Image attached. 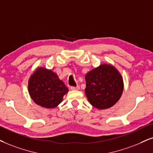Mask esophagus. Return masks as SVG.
Returning <instances> with one entry per match:
<instances>
[{
    "label": "esophagus",
    "mask_w": 153,
    "mask_h": 153,
    "mask_svg": "<svg viewBox=\"0 0 153 153\" xmlns=\"http://www.w3.org/2000/svg\"><path fill=\"white\" fill-rule=\"evenodd\" d=\"M71 89L72 90H78L79 89H80V87H79L78 85H77V86H71Z\"/></svg>",
    "instance_id": "obj_1"
}]
</instances>
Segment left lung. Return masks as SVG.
<instances>
[{"label": "left lung", "instance_id": "1", "mask_svg": "<svg viewBox=\"0 0 153 153\" xmlns=\"http://www.w3.org/2000/svg\"><path fill=\"white\" fill-rule=\"evenodd\" d=\"M85 92L88 101L99 109H107L117 103L122 94V77L111 65L103 64L85 75Z\"/></svg>", "mask_w": 153, "mask_h": 153}]
</instances>
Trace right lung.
Masks as SVG:
<instances>
[{
  "mask_svg": "<svg viewBox=\"0 0 153 153\" xmlns=\"http://www.w3.org/2000/svg\"><path fill=\"white\" fill-rule=\"evenodd\" d=\"M31 98L38 105L54 108L62 102L68 89L58 75L45 68H38L28 82Z\"/></svg>",
  "mask_w": 153,
  "mask_h": 153,
  "instance_id": "1",
  "label": "right lung"
}]
</instances>
